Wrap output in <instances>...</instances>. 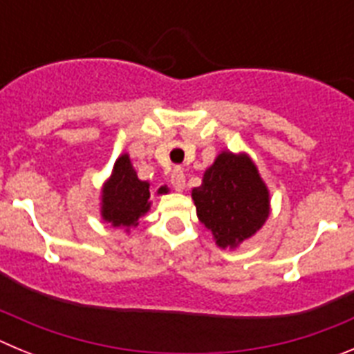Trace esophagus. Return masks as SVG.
I'll return each instance as SVG.
<instances>
[{
  "mask_svg": "<svg viewBox=\"0 0 354 354\" xmlns=\"http://www.w3.org/2000/svg\"><path fill=\"white\" fill-rule=\"evenodd\" d=\"M170 183H171V186H174L175 192H183L184 184H186V177H184L183 170H179V168H175V170L171 171Z\"/></svg>",
  "mask_w": 354,
  "mask_h": 354,
  "instance_id": "obj_1",
  "label": "esophagus"
}]
</instances>
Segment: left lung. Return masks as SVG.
I'll return each instance as SVG.
<instances>
[{"label": "left lung", "mask_w": 354, "mask_h": 354, "mask_svg": "<svg viewBox=\"0 0 354 354\" xmlns=\"http://www.w3.org/2000/svg\"><path fill=\"white\" fill-rule=\"evenodd\" d=\"M200 223L221 250L239 248L264 227L271 212L270 189L246 152L221 150L192 189Z\"/></svg>", "instance_id": "left-lung-1"}]
</instances>
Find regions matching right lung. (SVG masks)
I'll return each mask as SVG.
<instances>
[{"label": "right lung", "instance_id": "right-lung-1", "mask_svg": "<svg viewBox=\"0 0 354 354\" xmlns=\"http://www.w3.org/2000/svg\"><path fill=\"white\" fill-rule=\"evenodd\" d=\"M150 183L140 179L129 154L124 152L117 158L113 170L101 187V218L113 228H122L124 232L129 234L131 227H134L140 218L150 211ZM167 193H170L167 184L156 189L158 196Z\"/></svg>", "mask_w": 354, "mask_h": 354}]
</instances>
